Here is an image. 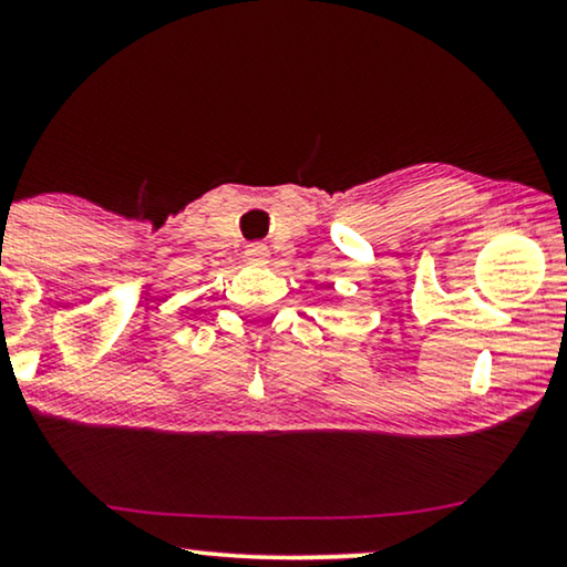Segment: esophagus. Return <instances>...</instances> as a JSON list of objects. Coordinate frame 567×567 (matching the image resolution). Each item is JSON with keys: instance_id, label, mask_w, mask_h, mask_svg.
<instances>
[{"instance_id": "34e87169", "label": "esophagus", "mask_w": 567, "mask_h": 567, "mask_svg": "<svg viewBox=\"0 0 567 567\" xmlns=\"http://www.w3.org/2000/svg\"><path fill=\"white\" fill-rule=\"evenodd\" d=\"M245 255L247 260L252 262V266H266V262L270 260V250L262 243H250L245 247Z\"/></svg>"}]
</instances>
